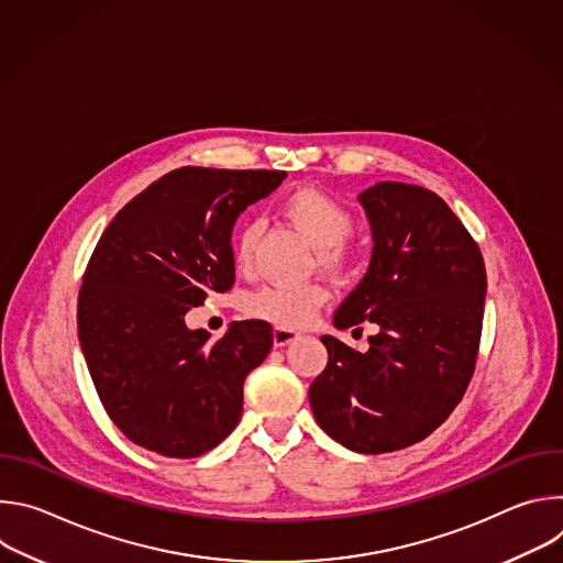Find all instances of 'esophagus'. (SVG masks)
Instances as JSON below:
<instances>
[{"instance_id":"34e87169","label":"esophagus","mask_w":563,"mask_h":563,"mask_svg":"<svg viewBox=\"0 0 563 563\" xmlns=\"http://www.w3.org/2000/svg\"><path fill=\"white\" fill-rule=\"evenodd\" d=\"M300 336H302V334H300L298 330H291V328H276V330H274V345H276V347H285V345L298 341Z\"/></svg>"}]
</instances>
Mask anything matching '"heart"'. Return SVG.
Wrapping results in <instances>:
<instances>
[{
	"label": "heart",
	"mask_w": 563,
	"mask_h": 563,
	"mask_svg": "<svg viewBox=\"0 0 563 563\" xmlns=\"http://www.w3.org/2000/svg\"><path fill=\"white\" fill-rule=\"evenodd\" d=\"M280 216L296 227L311 247H316V261L339 269L347 263L345 240L352 233V213L325 191L302 187L289 191L278 202ZM258 243V224L247 222L238 229L233 240V261L238 269H250ZM330 298V291L320 283L302 285H265L250 294L245 311L254 318L267 320L278 328H305L311 323L316 311Z\"/></svg>",
	"instance_id": "obj_1"
}]
</instances>
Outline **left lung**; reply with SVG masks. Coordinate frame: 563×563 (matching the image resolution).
I'll use <instances>...</instances> for the list:
<instances>
[{
    "instance_id": "obj_1",
    "label": "left lung",
    "mask_w": 563,
    "mask_h": 563,
    "mask_svg": "<svg viewBox=\"0 0 563 563\" xmlns=\"http://www.w3.org/2000/svg\"><path fill=\"white\" fill-rule=\"evenodd\" d=\"M358 202L374 247L334 328L369 320L378 332L365 354L320 336L330 358L309 406L334 441L380 454L426 439L456 408L474 372L488 283L472 235L437 194L378 183Z\"/></svg>"
}]
</instances>
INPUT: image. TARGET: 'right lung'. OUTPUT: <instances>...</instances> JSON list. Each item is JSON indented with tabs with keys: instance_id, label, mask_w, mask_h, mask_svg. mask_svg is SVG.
<instances>
[{
	"instance_id": "1",
	"label": "right lung",
	"mask_w": 563,
	"mask_h": 563,
	"mask_svg": "<svg viewBox=\"0 0 563 563\" xmlns=\"http://www.w3.org/2000/svg\"><path fill=\"white\" fill-rule=\"evenodd\" d=\"M285 172L183 167L146 187L107 227L77 300V334L111 421L137 445L191 459L231 434L243 385L274 343L265 320L222 339L185 316L233 283V224Z\"/></svg>"
}]
</instances>
